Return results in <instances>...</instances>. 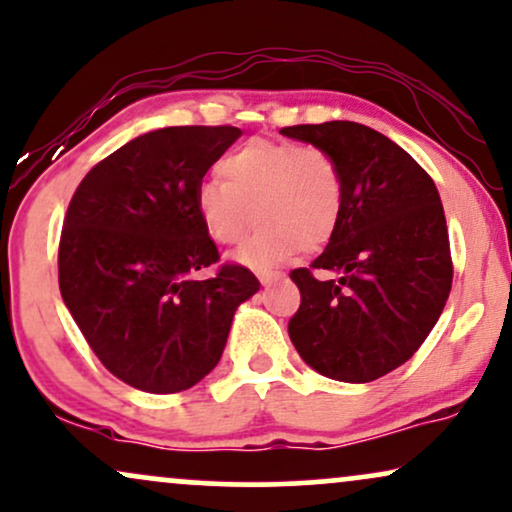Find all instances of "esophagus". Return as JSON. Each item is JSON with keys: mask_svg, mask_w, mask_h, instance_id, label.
Instances as JSON below:
<instances>
[{"mask_svg": "<svg viewBox=\"0 0 512 512\" xmlns=\"http://www.w3.org/2000/svg\"><path fill=\"white\" fill-rule=\"evenodd\" d=\"M258 280H261L263 287H270L272 282L282 280V275H277V272H263V275H258Z\"/></svg>", "mask_w": 512, "mask_h": 512, "instance_id": "34e87169", "label": "esophagus"}]
</instances>
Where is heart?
Listing matches in <instances>:
<instances>
[{"mask_svg":"<svg viewBox=\"0 0 512 512\" xmlns=\"http://www.w3.org/2000/svg\"><path fill=\"white\" fill-rule=\"evenodd\" d=\"M218 178L199 183L195 211L216 244L244 240L254 216L261 228L235 261L268 270L298 249H320L341 216L336 162L315 145L254 138L218 162ZM255 214H250V209Z\"/></svg>","mask_w":512,"mask_h":512,"instance_id":"b5f03b06","label":"heart"}]
</instances>
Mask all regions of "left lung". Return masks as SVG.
Returning <instances> with one entry per match:
<instances>
[{
    "label": "left lung",
    "instance_id": "8db88e82",
    "mask_svg": "<svg viewBox=\"0 0 512 512\" xmlns=\"http://www.w3.org/2000/svg\"><path fill=\"white\" fill-rule=\"evenodd\" d=\"M280 134L327 152L343 190L327 249L289 275L301 291L289 338L317 374L376 381L421 348L449 298L454 268L440 192L409 152L364 124Z\"/></svg>",
    "mask_w": 512,
    "mask_h": 512
}]
</instances>
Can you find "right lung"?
<instances>
[{"instance_id": "right-lung-1", "label": "right lung", "mask_w": 512, "mask_h": 512, "mask_svg": "<svg viewBox=\"0 0 512 512\" xmlns=\"http://www.w3.org/2000/svg\"><path fill=\"white\" fill-rule=\"evenodd\" d=\"M242 131L167 126L98 162L72 197L58 249L65 308L105 369L145 393H181L221 360L254 272H195L218 249L195 211L202 178Z\"/></svg>"}]
</instances>
